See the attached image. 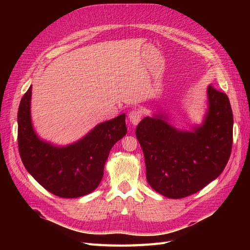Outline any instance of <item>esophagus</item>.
<instances>
[{
  "instance_id": "esophagus-1",
  "label": "esophagus",
  "mask_w": 250,
  "mask_h": 250,
  "mask_svg": "<svg viewBox=\"0 0 250 250\" xmlns=\"http://www.w3.org/2000/svg\"><path fill=\"white\" fill-rule=\"evenodd\" d=\"M142 120V112L138 109H133L129 112V121L132 125H138Z\"/></svg>"
}]
</instances>
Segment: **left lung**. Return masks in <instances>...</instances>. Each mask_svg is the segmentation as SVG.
<instances>
[{
    "label": "left lung",
    "instance_id": "8db88e82",
    "mask_svg": "<svg viewBox=\"0 0 250 250\" xmlns=\"http://www.w3.org/2000/svg\"><path fill=\"white\" fill-rule=\"evenodd\" d=\"M208 111L201 126L183 131L166 117L144 118L135 129L153 190L178 199L200 191L224 170L232 146V111L229 97L208 87Z\"/></svg>",
    "mask_w": 250,
    "mask_h": 250
}]
</instances>
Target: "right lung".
Masks as SVG:
<instances>
[{"mask_svg": "<svg viewBox=\"0 0 250 250\" xmlns=\"http://www.w3.org/2000/svg\"><path fill=\"white\" fill-rule=\"evenodd\" d=\"M31 86L22 96L18 112L19 151L27 171L47 191L62 198L92 193L101 183L110 149L127 132L125 115L97 125L80 141L57 147L42 141L30 115Z\"/></svg>", "mask_w": 250, "mask_h": 250, "instance_id": "add662e5", "label": "right lung"}]
</instances>
